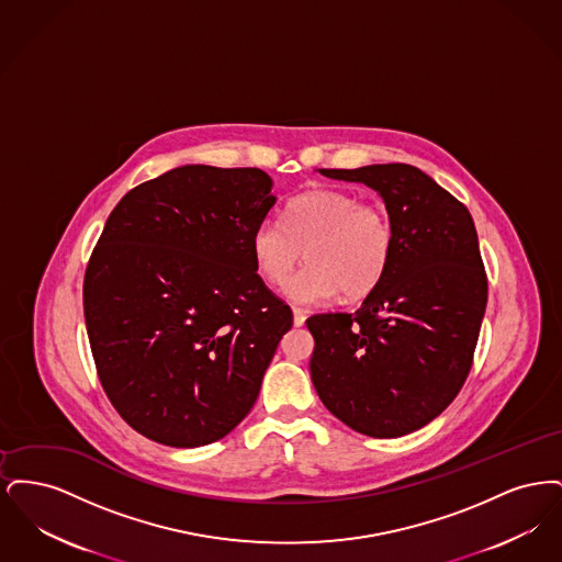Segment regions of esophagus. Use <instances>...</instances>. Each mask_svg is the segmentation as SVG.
I'll return each mask as SVG.
<instances>
[{"label":"esophagus","mask_w":562,"mask_h":562,"mask_svg":"<svg viewBox=\"0 0 562 562\" xmlns=\"http://www.w3.org/2000/svg\"><path fill=\"white\" fill-rule=\"evenodd\" d=\"M305 318H307V314H305V312H303V310H299V307H294V310H293L294 326H303V324H305Z\"/></svg>","instance_id":"34e87169"}]
</instances>
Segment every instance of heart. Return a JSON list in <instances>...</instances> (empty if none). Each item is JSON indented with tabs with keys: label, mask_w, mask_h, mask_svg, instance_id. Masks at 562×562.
<instances>
[{
	"label": "heart",
	"mask_w": 562,
	"mask_h": 562,
	"mask_svg": "<svg viewBox=\"0 0 562 562\" xmlns=\"http://www.w3.org/2000/svg\"><path fill=\"white\" fill-rule=\"evenodd\" d=\"M250 250L276 286L291 278L305 250L307 268L286 284V294L301 305H324L341 293L351 301L373 293L394 255V229L383 209L348 191L318 189L291 200L284 223L261 221Z\"/></svg>",
	"instance_id": "b5f03b06"
}]
</instances>
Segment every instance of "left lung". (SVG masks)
Returning <instances> with one entry per match:
<instances>
[{
    "instance_id": "8db88e82",
    "label": "left lung",
    "mask_w": 562,
    "mask_h": 562,
    "mask_svg": "<svg viewBox=\"0 0 562 562\" xmlns=\"http://www.w3.org/2000/svg\"><path fill=\"white\" fill-rule=\"evenodd\" d=\"M321 172L381 195L394 255L356 314L307 321L312 381L349 428L398 438L438 417L472 369L486 307L476 227L457 198L411 164Z\"/></svg>"
}]
</instances>
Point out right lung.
<instances>
[{
    "instance_id": "add662e5",
    "label": "right lung",
    "mask_w": 562,
    "mask_h": 562,
    "mask_svg": "<svg viewBox=\"0 0 562 562\" xmlns=\"http://www.w3.org/2000/svg\"><path fill=\"white\" fill-rule=\"evenodd\" d=\"M271 188L259 168L188 164L109 214L83 276V318L109 401L149 440L193 449L227 436L293 326L250 250Z\"/></svg>"
}]
</instances>
